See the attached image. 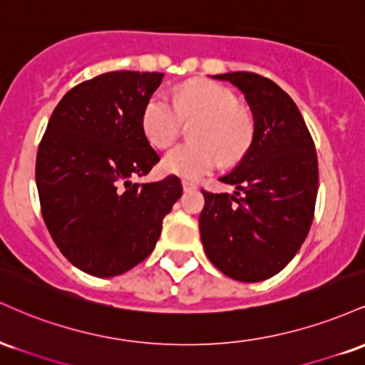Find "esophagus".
Listing matches in <instances>:
<instances>
[{
	"instance_id": "34e87169",
	"label": "esophagus",
	"mask_w": 365,
	"mask_h": 365,
	"mask_svg": "<svg viewBox=\"0 0 365 365\" xmlns=\"http://www.w3.org/2000/svg\"><path fill=\"white\" fill-rule=\"evenodd\" d=\"M182 187L183 190H195L197 183L192 182V180H182Z\"/></svg>"
}]
</instances>
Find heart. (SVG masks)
<instances>
[{"instance_id": "b5f03b06", "label": "heart", "mask_w": 365, "mask_h": 365, "mask_svg": "<svg viewBox=\"0 0 365 365\" xmlns=\"http://www.w3.org/2000/svg\"><path fill=\"white\" fill-rule=\"evenodd\" d=\"M194 123V144L171 149L163 158V170L182 178H199L221 165L237 163L249 149L254 121L237 96L209 81H192L178 91L177 99L163 92L150 96L142 113V127L149 142L166 149L178 139L183 125Z\"/></svg>"}]
</instances>
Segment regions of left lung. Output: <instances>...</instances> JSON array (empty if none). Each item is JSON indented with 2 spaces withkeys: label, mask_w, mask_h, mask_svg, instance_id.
I'll use <instances>...</instances> for the list:
<instances>
[{
  "label": "left lung",
  "mask_w": 365,
  "mask_h": 365,
  "mask_svg": "<svg viewBox=\"0 0 365 365\" xmlns=\"http://www.w3.org/2000/svg\"><path fill=\"white\" fill-rule=\"evenodd\" d=\"M212 78L244 92L254 137L240 165L220 178L235 194L202 190L200 238L221 273L262 282L292 261L311 230L319 185L316 145L297 104L273 81L252 72Z\"/></svg>",
  "instance_id": "8db88e82"
}]
</instances>
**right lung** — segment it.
Wrapping results in <instances>:
<instances>
[{
    "label": "right lung",
    "mask_w": 365,
    "mask_h": 365,
    "mask_svg": "<svg viewBox=\"0 0 365 365\" xmlns=\"http://www.w3.org/2000/svg\"><path fill=\"white\" fill-rule=\"evenodd\" d=\"M158 72H108L63 96L36 159L41 212L54 244L83 273L110 278L154 250L182 195L178 177L133 183L158 165L142 113Z\"/></svg>",
    "instance_id": "obj_1"
}]
</instances>
